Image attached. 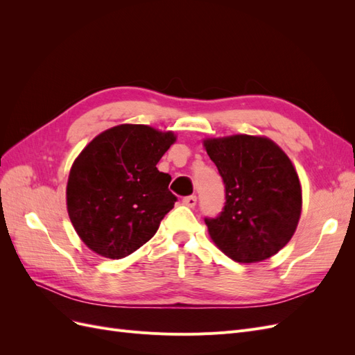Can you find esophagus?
Instances as JSON below:
<instances>
[{"label":"esophagus","mask_w":355,"mask_h":355,"mask_svg":"<svg viewBox=\"0 0 355 355\" xmlns=\"http://www.w3.org/2000/svg\"><path fill=\"white\" fill-rule=\"evenodd\" d=\"M182 204H185L188 207H194L197 204V197L196 196H188L182 198Z\"/></svg>","instance_id":"obj_1"}]
</instances>
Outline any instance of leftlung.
<instances>
[{"mask_svg":"<svg viewBox=\"0 0 355 355\" xmlns=\"http://www.w3.org/2000/svg\"><path fill=\"white\" fill-rule=\"evenodd\" d=\"M204 146L225 185V206L204 218L219 249L235 262L268 259L290 241L302 209L292 161L266 137L235 135Z\"/></svg>","mask_w":355,"mask_h":355,"instance_id":"8db88e82","label":"left lung"}]
</instances>
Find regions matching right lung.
I'll list each match as a JSON object with an SVG mask.
<instances>
[{"mask_svg":"<svg viewBox=\"0 0 355 355\" xmlns=\"http://www.w3.org/2000/svg\"><path fill=\"white\" fill-rule=\"evenodd\" d=\"M176 141L142 124L110 128L73 161L67 204L69 219L84 244L111 259H121L154 237L178 197L170 175L157 168Z\"/></svg>","mask_w":355,"mask_h":355,"instance_id":"add662e5","label":"right lung"}]
</instances>
